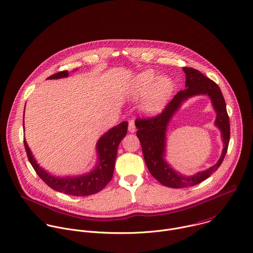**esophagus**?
Instances as JSON below:
<instances>
[{"mask_svg":"<svg viewBox=\"0 0 253 253\" xmlns=\"http://www.w3.org/2000/svg\"><path fill=\"white\" fill-rule=\"evenodd\" d=\"M128 130L131 133H134L136 131V126H135V122L134 121H130L129 125H128Z\"/></svg>","mask_w":253,"mask_h":253,"instance_id":"esophagus-1","label":"esophagus"}]
</instances>
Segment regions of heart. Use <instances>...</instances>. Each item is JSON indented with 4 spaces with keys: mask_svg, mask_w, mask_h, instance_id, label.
Instances as JSON below:
<instances>
[{
    "mask_svg": "<svg viewBox=\"0 0 253 253\" xmlns=\"http://www.w3.org/2000/svg\"><path fill=\"white\" fill-rule=\"evenodd\" d=\"M173 84L167 77H161L153 70H146L136 76L130 89L133 98L145 97L142 100V109L150 114L159 112L166 104L171 92Z\"/></svg>",
    "mask_w": 253,
    "mask_h": 253,
    "instance_id": "b5f03b06",
    "label": "heart"
}]
</instances>
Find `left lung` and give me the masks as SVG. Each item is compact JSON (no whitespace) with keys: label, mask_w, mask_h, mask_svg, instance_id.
<instances>
[{"label":"left lung","mask_w":253,"mask_h":253,"mask_svg":"<svg viewBox=\"0 0 253 253\" xmlns=\"http://www.w3.org/2000/svg\"><path fill=\"white\" fill-rule=\"evenodd\" d=\"M186 76L185 89L179 91L159 116L152 119H137V137L140 140L145 163L150 173L163 185L171 188H184L199 184L216 171L224 161L230 142V119L223 93L218 84L198 70L183 68ZM197 95H207L216 112L215 126L221 131L224 148L218 162L209 169L192 176L177 172L169 164L166 156V132L170 121L182 104Z\"/></svg>","instance_id":"8db88e82"}]
</instances>
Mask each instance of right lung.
I'll return each mask as SVG.
<instances>
[{"mask_svg": "<svg viewBox=\"0 0 253 253\" xmlns=\"http://www.w3.org/2000/svg\"><path fill=\"white\" fill-rule=\"evenodd\" d=\"M77 71L75 69L73 72ZM68 71L59 72L47 78V80H58L68 78ZM128 122L124 121L105 132L96 142V163L93 169L80 175L58 176L50 173L38 165L32 155L27 142L24 138V147L27 158L38 176L52 189L73 196H88L102 190L113 176L115 160L118 146L126 136ZM23 130H24V111H23Z\"/></svg>", "mask_w": 253, "mask_h": 253, "instance_id": "obj_1", "label": "right lung"}]
</instances>
